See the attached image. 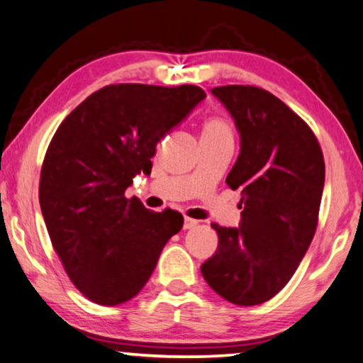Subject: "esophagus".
<instances>
[{"mask_svg":"<svg viewBox=\"0 0 363 363\" xmlns=\"http://www.w3.org/2000/svg\"><path fill=\"white\" fill-rule=\"evenodd\" d=\"M198 225V220L196 219H191V218H185L183 220V229H193Z\"/></svg>","mask_w":363,"mask_h":363,"instance_id":"esophagus-1","label":"esophagus"}]
</instances>
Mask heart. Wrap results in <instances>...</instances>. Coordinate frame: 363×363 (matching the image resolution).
<instances>
[{
	"instance_id": "1",
	"label": "heart",
	"mask_w": 363,
	"mask_h": 363,
	"mask_svg": "<svg viewBox=\"0 0 363 363\" xmlns=\"http://www.w3.org/2000/svg\"><path fill=\"white\" fill-rule=\"evenodd\" d=\"M201 135H224V138H233L229 124L219 118L208 119L203 125Z\"/></svg>"
}]
</instances>
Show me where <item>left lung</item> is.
Instances as JSON below:
<instances>
[{
	"instance_id": "obj_1",
	"label": "left lung",
	"mask_w": 363,
	"mask_h": 363,
	"mask_svg": "<svg viewBox=\"0 0 363 363\" xmlns=\"http://www.w3.org/2000/svg\"><path fill=\"white\" fill-rule=\"evenodd\" d=\"M211 93L233 116L240 152L225 183L242 194L239 228L211 224L219 244L201 265L208 285L239 306L269 301L290 281L318 225L324 157L309 125L257 86Z\"/></svg>"
}]
</instances>
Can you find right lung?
I'll return each instance as SVG.
<instances>
[{"mask_svg": "<svg viewBox=\"0 0 363 363\" xmlns=\"http://www.w3.org/2000/svg\"><path fill=\"white\" fill-rule=\"evenodd\" d=\"M206 98L199 86L109 85L59 125L42 164L39 201L52 245L78 290L118 306L143 290L183 216L124 191L150 175L157 143Z\"/></svg>", "mask_w": 363, "mask_h": 363, "instance_id": "obj_1", "label": "right lung"}]
</instances>
